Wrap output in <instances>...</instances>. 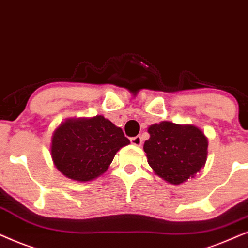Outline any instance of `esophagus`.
I'll use <instances>...</instances> for the list:
<instances>
[{
  "label": "esophagus",
  "instance_id": "1",
  "mask_svg": "<svg viewBox=\"0 0 248 248\" xmlns=\"http://www.w3.org/2000/svg\"><path fill=\"white\" fill-rule=\"evenodd\" d=\"M130 141H131V144L135 145V146H140L141 143H143V141H141V137L140 136L131 137L130 138Z\"/></svg>",
  "mask_w": 248,
  "mask_h": 248
}]
</instances>
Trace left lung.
<instances>
[{
	"label": "left lung",
	"instance_id": "left-lung-1",
	"mask_svg": "<svg viewBox=\"0 0 248 248\" xmlns=\"http://www.w3.org/2000/svg\"><path fill=\"white\" fill-rule=\"evenodd\" d=\"M147 131L150 138L144 143L147 162L167 183L183 184L205 166L209 141L199 127L161 121Z\"/></svg>",
	"mask_w": 248,
	"mask_h": 248
}]
</instances>
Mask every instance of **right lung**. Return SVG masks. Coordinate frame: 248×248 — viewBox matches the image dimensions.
Wrapping results in <instances>:
<instances>
[{"instance_id": "obj_1", "label": "right lung", "mask_w": 248, "mask_h": 248, "mask_svg": "<svg viewBox=\"0 0 248 248\" xmlns=\"http://www.w3.org/2000/svg\"><path fill=\"white\" fill-rule=\"evenodd\" d=\"M129 144L121 128L95 115L65 119L53 131L49 148L57 169L69 179L84 183L102 176L117 152Z\"/></svg>"}]
</instances>
